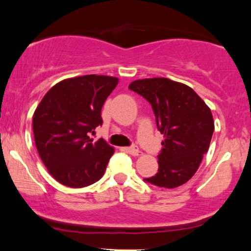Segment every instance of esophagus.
Returning <instances> with one entry per match:
<instances>
[{"mask_svg":"<svg viewBox=\"0 0 251 251\" xmlns=\"http://www.w3.org/2000/svg\"><path fill=\"white\" fill-rule=\"evenodd\" d=\"M125 150L128 153H131V155H133V156L141 155V151H140V150H139V147L135 146V145L134 146H131V147H126Z\"/></svg>","mask_w":251,"mask_h":251,"instance_id":"obj_1","label":"esophagus"}]
</instances>
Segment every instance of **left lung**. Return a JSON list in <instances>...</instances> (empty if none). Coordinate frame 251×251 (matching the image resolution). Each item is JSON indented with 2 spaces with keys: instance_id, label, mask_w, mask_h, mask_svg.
<instances>
[{
  "instance_id": "left-lung-1",
  "label": "left lung",
  "mask_w": 251,
  "mask_h": 251,
  "mask_svg": "<svg viewBox=\"0 0 251 251\" xmlns=\"http://www.w3.org/2000/svg\"><path fill=\"white\" fill-rule=\"evenodd\" d=\"M128 88L150 103L164 135L158 172L145 181L164 188L183 185L208 152L215 131L211 110L190 87L166 78L135 80Z\"/></svg>"
}]
</instances>
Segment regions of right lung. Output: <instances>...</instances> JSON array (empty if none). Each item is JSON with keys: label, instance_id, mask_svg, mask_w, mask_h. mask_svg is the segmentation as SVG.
<instances>
[{"label": "right lung", "instance_id": "add662e5", "mask_svg": "<svg viewBox=\"0 0 251 251\" xmlns=\"http://www.w3.org/2000/svg\"><path fill=\"white\" fill-rule=\"evenodd\" d=\"M118 79L82 75L56 83L43 96L33 116V133L40 158L62 185L81 188L101 179L113 155L103 139L93 142L103 120L101 110Z\"/></svg>", "mask_w": 251, "mask_h": 251}]
</instances>
